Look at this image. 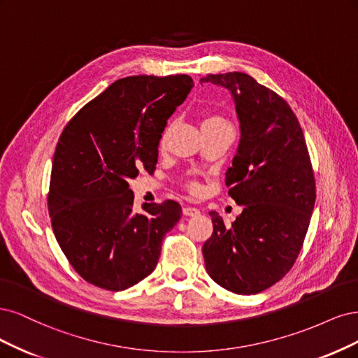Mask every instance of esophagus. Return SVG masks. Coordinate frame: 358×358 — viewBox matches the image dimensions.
Returning a JSON list of instances; mask_svg holds the SVG:
<instances>
[{
	"mask_svg": "<svg viewBox=\"0 0 358 358\" xmlns=\"http://www.w3.org/2000/svg\"><path fill=\"white\" fill-rule=\"evenodd\" d=\"M182 214L189 215V217H196V215L201 214V211L198 208H194V206H184Z\"/></svg>",
	"mask_w": 358,
	"mask_h": 358,
	"instance_id": "1",
	"label": "esophagus"
}]
</instances>
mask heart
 Instances as JSON below:
<instances>
[{"mask_svg": "<svg viewBox=\"0 0 358 358\" xmlns=\"http://www.w3.org/2000/svg\"><path fill=\"white\" fill-rule=\"evenodd\" d=\"M226 122L222 116H217V114H208L202 122V128H208V126H214V124H218V123H223ZM165 143V134L162 135V140H160V144ZM189 189L190 190H198V186L196 184H189Z\"/></svg>", "mask_w": 358, "mask_h": 358, "instance_id": "b5f03b06", "label": "heart"}]
</instances>
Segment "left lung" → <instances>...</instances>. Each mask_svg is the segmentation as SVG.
I'll list each match as a JSON object with an SVG mask.
<instances>
[{"instance_id": "8db88e82", "label": "left lung", "mask_w": 358, "mask_h": 358, "mask_svg": "<svg viewBox=\"0 0 358 358\" xmlns=\"http://www.w3.org/2000/svg\"><path fill=\"white\" fill-rule=\"evenodd\" d=\"M202 82L230 90L241 141L226 172L242 213L230 227L211 211L213 235L202 255L211 278L236 294H257L282 280L303 247L315 203V178L303 131L290 106L244 73Z\"/></svg>"}]
</instances>
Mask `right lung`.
<instances>
[{"instance_id": "1", "label": "right lung", "mask_w": 358, "mask_h": 358, "mask_svg": "<svg viewBox=\"0 0 358 358\" xmlns=\"http://www.w3.org/2000/svg\"><path fill=\"white\" fill-rule=\"evenodd\" d=\"M192 87L186 74L124 77L64 128L48 208L57 244L85 281L120 292L155 271L181 206L169 199L135 213L128 180L156 168L166 120Z\"/></svg>"}]
</instances>
